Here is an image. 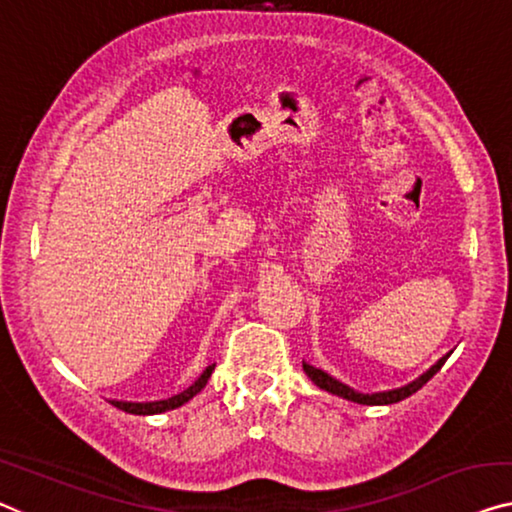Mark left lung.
I'll return each mask as SVG.
<instances>
[{
  "label": "left lung",
  "mask_w": 512,
  "mask_h": 512,
  "mask_svg": "<svg viewBox=\"0 0 512 512\" xmlns=\"http://www.w3.org/2000/svg\"><path fill=\"white\" fill-rule=\"evenodd\" d=\"M451 354L453 352H448L446 356H441L439 361L434 363L430 370H425L421 377H416L414 381H409V384L398 386V388H391V391H377V393H361V391H356V388L342 384L340 379L331 377L329 372L319 370V368H315V365H310V363H305V361H303V372L312 379V384L319 386L326 393L338 395V398L349 400V402H356V404H368V407H377V404H395V402H400L404 398H409V395H414L418 388H423L427 381H430L434 375H437V372L441 370V365L446 363V358L451 356Z\"/></svg>",
  "instance_id": "obj_1"
}]
</instances>
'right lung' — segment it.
Wrapping results in <instances>:
<instances>
[{"mask_svg":"<svg viewBox=\"0 0 512 512\" xmlns=\"http://www.w3.org/2000/svg\"><path fill=\"white\" fill-rule=\"evenodd\" d=\"M213 368H216V363L209 365L207 370L202 372L200 377H197L195 384H190L186 391H181L177 395H172V398L167 400H154V402H126V400H112V404L121 411H126V414H135V416H154V414H163V411H170V409H177L181 404H186L188 400H193L197 393L202 391L204 386H207V381L211 377Z\"/></svg>","mask_w":512,"mask_h":512,"instance_id":"add662e5","label":"right lung"}]
</instances>
